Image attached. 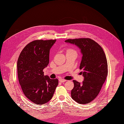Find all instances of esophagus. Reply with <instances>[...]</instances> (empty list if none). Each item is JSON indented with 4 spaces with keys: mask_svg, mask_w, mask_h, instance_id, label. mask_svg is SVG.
<instances>
[{
    "mask_svg": "<svg viewBox=\"0 0 124 124\" xmlns=\"http://www.w3.org/2000/svg\"><path fill=\"white\" fill-rule=\"evenodd\" d=\"M66 81V80H65V79H59V81H60V82H61V83L65 82Z\"/></svg>",
    "mask_w": 124,
    "mask_h": 124,
    "instance_id": "obj_1",
    "label": "esophagus"
}]
</instances>
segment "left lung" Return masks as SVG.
Wrapping results in <instances>:
<instances>
[{"label": "left lung", "mask_w": 124, "mask_h": 124, "mask_svg": "<svg viewBox=\"0 0 124 124\" xmlns=\"http://www.w3.org/2000/svg\"><path fill=\"white\" fill-rule=\"evenodd\" d=\"M66 43L76 45L82 55L79 68L84 80H73L74 86L71 97L80 104L93 101L98 95L108 75V63L106 55L101 46L89 38L68 39Z\"/></svg>", "instance_id": "left-lung-1"}]
</instances>
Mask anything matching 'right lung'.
<instances>
[{"mask_svg":"<svg viewBox=\"0 0 124 124\" xmlns=\"http://www.w3.org/2000/svg\"><path fill=\"white\" fill-rule=\"evenodd\" d=\"M56 40H35L23 49L17 62L19 84L25 96L36 105L52 99L58 84L57 79L44 75L49 63L50 50Z\"/></svg>","mask_w":124,"mask_h":124,"instance_id":"1","label":"right lung"}]
</instances>
